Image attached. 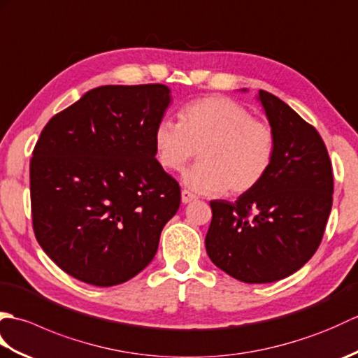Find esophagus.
<instances>
[{"label":"esophagus","instance_id":"1","mask_svg":"<svg viewBox=\"0 0 358 358\" xmlns=\"http://www.w3.org/2000/svg\"><path fill=\"white\" fill-rule=\"evenodd\" d=\"M196 200V195L195 194H192V192H189V191H181V201H183L185 204H187V203H191V201H195Z\"/></svg>","mask_w":358,"mask_h":358}]
</instances>
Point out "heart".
Listing matches in <instances>:
<instances>
[{
    "label": "heart",
    "instance_id": "heart-1",
    "mask_svg": "<svg viewBox=\"0 0 358 358\" xmlns=\"http://www.w3.org/2000/svg\"><path fill=\"white\" fill-rule=\"evenodd\" d=\"M155 157L166 171L180 172L199 150L200 163L183 173L196 194L252 191L275 158V135L263 121L227 96L212 95L183 106L178 123L159 120L152 134Z\"/></svg>",
    "mask_w": 358,
    "mask_h": 358
}]
</instances>
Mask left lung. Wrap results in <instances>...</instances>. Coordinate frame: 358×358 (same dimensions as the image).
Listing matches in <instances>:
<instances>
[{"label": "left lung", "mask_w": 358, "mask_h": 358, "mask_svg": "<svg viewBox=\"0 0 358 358\" xmlns=\"http://www.w3.org/2000/svg\"><path fill=\"white\" fill-rule=\"evenodd\" d=\"M246 90V89H243ZM257 100L275 135L268 175L234 203L212 200L208 255L243 283H272L305 266L332 208L331 159L315 127L266 90Z\"/></svg>", "instance_id": "8db88e82"}]
</instances>
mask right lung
<instances>
[{
	"mask_svg": "<svg viewBox=\"0 0 358 358\" xmlns=\"http://www.w3.org/2000/svg\"><path fill=\"white\" fill-rule=\"evenodd\" d=\"M171 101L164 85L101 86L44 126L30 159L34 231L73 278L115 286L155 257L181 200L152 143Z\"/></svg>",
	"mask_w": 358,
	"mask_h": 358,
	"instance_id": "1",
	"label": "right lung"
}]
</instances>
